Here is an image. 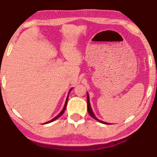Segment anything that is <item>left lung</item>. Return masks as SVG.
<instances>
[{
	"label": "left lung",
	"mask_w": 157,
	"mask_h": 157,
	"mask_svg": "<svg viewBox=\"0 0 157 157\" xmlns=\"http://www.w3.org/2000/svg\"><path fill=\"white\" fill-rule=\"evenodd\" d=\"M87 104H88V113H89V114H90V116L92 117H93V119H95V120H96L98 121V122H100L103 123V124H109V123L104 122H103V121H101V120H99L97 118L96 116H95L94 113L93 112V110H92V109H91V106H90V99H89V95H88V93H87Z\"/></svg>",
	"instance_id": "obj_1"
}]
</instances>
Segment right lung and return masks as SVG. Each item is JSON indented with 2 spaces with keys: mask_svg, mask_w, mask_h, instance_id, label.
I'll use <instances>...</instances> for the list:
<instances>
[{
  "mask_svg": "<svg viewBox=\"0 0 157 157\" xmlns=\"http://www.w3.org/2000/svg\"><path fill=\"white\" fill-rule=\"evenodd\" d=\"M72 88H71L70 89V90H69V93H70V91L72 90ZM68 97H69V95L68 96H67V100H66V101H65V104H64V108H63V109H62V111H61V112L59 113V114L57 115L56 117H55L53 119H52V120H50V121H48V122H45V124H47V123H50V122H53V121H54V120H56V119H58L59 117H60L61 116V115L63 114V113L64 112V111H65V109H66V107H67V101H68Z\"/></svg>",
  "mask_w": 157,
  "mask_h": 157,
  "instance_id": "add662e5",
  "label": "right lung"
}]
</instances>
